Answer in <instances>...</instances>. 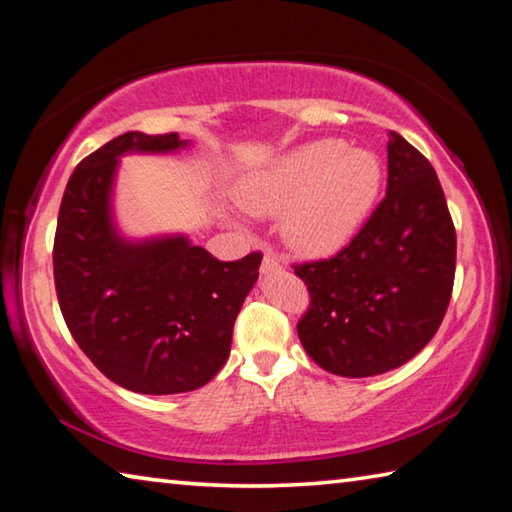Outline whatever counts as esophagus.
Masks as SVG:
<instances>
[{"label":"esophagus","instance_id":"34e87169","mask_svg":"<svg viewBox=\"0 0 512 512\" xmlns=\"http://www.w3.org/2000/svg\"><path fill=\"white\" fill-rule=\"evenodd\" d=\"M277 266H280V262H277V257L266 250L264 259H262V273H271V271H275Z\"/></svg>","mask_w":512,"mask_h":512}]
</instances>
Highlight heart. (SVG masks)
<instances>
[{
  "instance_id": "b5f03b06",
  "label": "heart",
  "mask_w": 512,
  "mask_h": 512,
  "mask_svg": "<svg viewBox=\"0 0 512 512\" xmlns=\"http://www.w3.org/2000/svg\"><path fill=\"white\" fill-rule=\"evenodd\" d=\"M381 187V164L370 151L320 140L250 173L237 187L246 212L280 216L284 244L300 255H327L361 228Z\"/></svg>"
}]
</instances>
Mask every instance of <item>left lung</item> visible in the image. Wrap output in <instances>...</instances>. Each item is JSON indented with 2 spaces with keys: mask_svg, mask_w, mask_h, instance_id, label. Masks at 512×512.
Listing matches in <instances>:
<instances>
[{
  "mask_svg": "<svg viewBox=\"0 0 512 512\" xmlns=\"http://www.w3.org/2000/svg\"><path fill=\"white\" fill-rule=\"evenodd\" d=\"M456 271V232L436 171L388 133V187L339 255L296 266L311 305L302 348L341 377H372L411 361L443 323Z\"/></svg>",
  "mask_w": 512,
  "mask_h": 512,
  "instance_id": "left-lung-1",
  "label": "left lung"
}]
</instances>
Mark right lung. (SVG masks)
Masks as SVG:
<instances>
[{"label": "right lung", "instance_id": "add662e5", "mask_svg": "<svg viewBox=\"0 0 512 512\" xmlns=\"http://www.w3.org/2000/svg\"><path fill=\"white\" fill-rule=\"evenodd\" d=\"M178 133H124L74 169L58 212L54 280L79 348L133 393L205 386L230 357L232 327L262 255L219 262L187 235L131 239L115 219V180L128 153H176Z\"/></svg>", "mask_w": 512, "mask_h": 512}]
</instances>
